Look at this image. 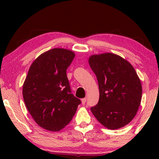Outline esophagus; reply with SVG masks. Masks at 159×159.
I'll list each match as a JSON object with an SVG mask.
<instances>
[{"instance_id": "esophagus-1", "label": "esophagus", "mask_w": 159, "mask_h": 159, "mask_svg": "<svg viewBox=\"0 0 159 159\" xmlns=\"http://www.w3.org/2000/svg\"><path fill=\"white\" fill-rule=\"evenodd\" d=\"M86 101H87V98H82V105H84V104L86 103Z\"/></svg>"}]
</instances>
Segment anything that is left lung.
I'll list each match as a JSON object with an SVG mask.
<instances>
[{"mask_svg": "<svg viewBox=\"0 0 159 159\" xmlns=\"http://www.w3.org/2000/svg\"><path fill=\"white\" fill-rule=\"evenodd\" d=\"M99 87V101L90 110L109 129L125 127L137 114L142 98V85L133 66L116 54L93 55L89 58Z\"/></svg>", "mask_w": 159, "mask_h": 159, "instance_id": "8db88e82", "label": "left lung"}]
</instances>
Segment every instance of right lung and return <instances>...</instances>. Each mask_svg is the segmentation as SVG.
<instances>
[{"instance_id": "right-lung-1", "label": "right lung", "mask_w": 159, "mask_h": 159, "mask_svg": "<svg viewBox=\"0 0 159 159\" xmlns=\"http://www.w3.org/2000/svg\"><path fill=\"white\" fill-rule=\"evenodd\" d=\"M75 54L53 48L32 63L23 84L26 107L40 127L59 131L70 122L81 101L71 93L66 69Z\"/></svg>"}]
</instances>
